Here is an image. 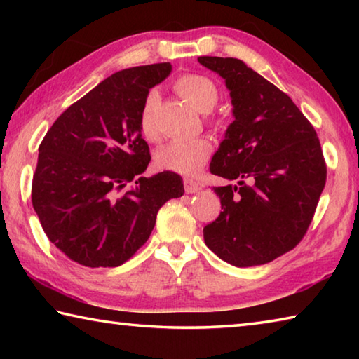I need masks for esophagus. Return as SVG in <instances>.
<instances>
[{"label": "esophagus", "instance_id": "1", "mask_svg": "<svg viewBox=\"0 0 359 359\" xmlns=\"http://www.w3.org/2000/svg\"><path fill=\"white\" fill-rule=\"evenodd\" d=\"M184 185H185V191L187 193H198L201 190V185L196 184V182L191 180V179H185L184 180Z\"/></svg>", "mask_w": 359, "mask_h": 359}]
</instances>
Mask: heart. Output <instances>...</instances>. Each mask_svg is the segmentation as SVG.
Wrapping results in <instances>:
<instances>
[{
    "instance_id": "heart-1",
    "label": "heart",
    "mask_w": 359,
    "mask_h": 359,
    "mask_svg": "<svg viewBox=\"0 0 359 359\" xmlns=\"http://www.w3.org/2000/svg\"><path fill=\"white\" fill-rule=\"evenodd\" d=\"M175 90L199 112L212 111L218 101V88L215 82L201 74H185L179 77L175 82ZM158 102H160V95L156 90H150L142 102L141 114H139V126L147 139L156 137L155 111ZM210 154L212 144L209 139H175L158 150L156 165L166 171L182 175H196L204 168Z\"/></svg>"
}]
</instances>
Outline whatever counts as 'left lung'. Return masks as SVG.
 <instances>
[{
	"instance_id": "8db88e82",
	"label": "left lung",
	"mask_w": 359,
	"mask_h": 359,
	"mask_svg": "<svg viewBox=\"0 0 359 359\" xmlns=\"http://www.w3.org/2000/svg\"><path fill=\"white\" fill-rule=\"evenodd\" d=\"M224 79L233 123L212 156L222 209L203 229L218 258L238 267L266 264L294 248L311 224L326 184L313 126L287 93L238 58L199 57Z\"/></svg>"
}]
</instances>
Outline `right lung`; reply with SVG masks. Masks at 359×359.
<instances>
[{"mask_svg": "<svg viewBox=\"0 0 359 359\" xmlns=\"http://www.w3.org/2000/svg\"><path fill=\"white\" fill-rule=\"evenodd\" d=\"M171 71V63H156L115 72L42 139L33 209L48 241L79 264H123L147 242L161 205L184 194L172 171L136 179L150 163L139 126L142 102Z\"/></svg>", "mask_w": 359, "mask_h": 359, "instance_id": "right-lung-1", "label": "right lung"}]
</instances>
